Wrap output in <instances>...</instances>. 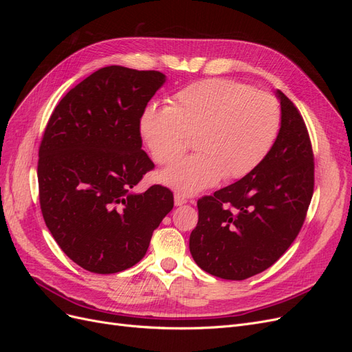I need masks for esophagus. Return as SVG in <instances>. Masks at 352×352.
Segmentation results:
<instances>
[{"label":"esophagus","instance_id":"obj_1","mask_svg":"<svg viewBox=\"0 0 352 352\" xmlns=\"http://www.w3.org/2000/svg\"><path fill=\"white\" fill-rule=\"evenodd\" d=\"M186 202H188V198L185 195L179 194V192L175 194V204L176 206H184V204H186Z\"/></svg>","mask_w":352,"mask_h":352}]
</instances>
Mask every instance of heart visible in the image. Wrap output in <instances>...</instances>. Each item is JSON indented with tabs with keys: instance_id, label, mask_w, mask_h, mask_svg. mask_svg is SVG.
I'll return each mask as SVG.
<instances>
[{
	"instance_id": "1",
	"label": "heart",
	"mask_w": 352,
	"mask_h": 352,
	"mask_svg": "<svg viewBox=\"0 0 352 352\" xmlns=\"http://www.w3.org/2000/svg\"><path fill=\"white\" fill-rule=\"evenodd\" d=\"M280 107L264 91L229 79L188 85L168 107L148 105L141 132L158 164H172L189 148L198 151L168 167L160 179L179 192L195 194L221 177L235 180L257 167L280 129Z\"/></svg>"
}]
</instances>
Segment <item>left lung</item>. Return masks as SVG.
<instances>
[{
  "label": "left lung",
  "mask_w": 352,
  "mask_h": 352,
  "mask_svg": "<svg viewBox=\"0 0 352 352\" xmlns=\"http://www.w3.org/2000/svg\"><path fill=\"white\" fill-rule=\"evenodd\" d=\"M278 138L238 182L198 199L189 250L199 267L243 280L269 269L300 233L314 190V154L301 113L282 91Z\"/></svg>",
  "instance_id": "left-lung-1"
}]
</instances>
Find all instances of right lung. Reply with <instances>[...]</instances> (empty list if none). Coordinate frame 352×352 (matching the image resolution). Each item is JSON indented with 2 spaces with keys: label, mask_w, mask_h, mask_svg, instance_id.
Wrapping results in <instances>:
<instances>
[{
  "label": "right lung",
  "mask_w": 352,
  "mask_h": 352,
  "mask_svg": "<svg viewBox=\"0 0 352 352\" xmlns=\"http://www.w3.org/2000/svg\"><path fill=\"white\" fill-rule=\"evenodd\" d=\"M166 76L109 66L61 98L39 145V204L58 247L82 269L110 274L140 261L173 208V192L133 188L154 163L141 116Z\"/></svg>",
  "instance_id": "obj_1"
}]
</instances>
